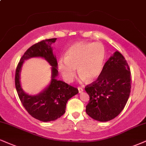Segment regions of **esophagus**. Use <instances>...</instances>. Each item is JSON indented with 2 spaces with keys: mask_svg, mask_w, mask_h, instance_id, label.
Masks as SVG:
<instances>
[{
  "mask_svg": "<svg viewBox=\"0 0 146 146\" xmlns=\"http://www.w3.org/2000/svg\"><path fill=\"white\" fill-rule=\"evenodd\" d=\"M78 90H79V92H82V91H83L84 90H83V88H82V87H78Z\"/></svg>",
  "mask_w": 146,
  "mask_h": 146,
  "instance_id": "34e87169",
  "label": "esophagus"
}]
</instances>
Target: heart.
Masks as SVG:
<instances>
[{
    "label": "heart",
    "instance_id": "b5f03b06",
    "mask_svg": "<svg viewBox=\"0 0 146 146\" xmlns=\"http://www.w3.org/2000/svg\"><path fill=\"white\" fill-rule=\"evenodd\" d=\"M105 55V49L101 43L78 42L68 49L64 58L59 60L58 67L66 82L73 81L76 75L77 66L82 82L87 79L92 82L103 71Z\"/></svg>",
    "mask_w": 146,
    "mask_h": 146
}]
</instances>
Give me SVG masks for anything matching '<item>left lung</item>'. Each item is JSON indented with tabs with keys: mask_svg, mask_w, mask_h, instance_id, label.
<instances>
[{
	"mask_svg": "<svg viewBox=\"0 0 146 146\" xmlns=\"http://www.w3.org/2000/svg\"><path fill=\"white\" fill-rule=\"evenodd\" d=\"M131 80L129 64L120 52H115L105 62L97 80L85 87L90 96L86 113L100 122L117 116L129 98Z\"/></svg>",
	"mask_w": 146,
	"mask_h": 146,
	"instance_id": "obj_1",
	"label": "left lung"
}]
</instances>
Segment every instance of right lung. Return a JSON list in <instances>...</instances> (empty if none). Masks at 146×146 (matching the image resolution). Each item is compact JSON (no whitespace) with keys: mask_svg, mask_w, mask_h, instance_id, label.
Here are the masks:
<instances>
[{"mask_svg":"<svg viewBox=\"0 0 146 146\" xmlns=\"http://www.w3.org/2000/svg\"><path fill=\"white\" fill-rule=\"evenodd\" d=\"M56 40V38L45 39L30 47L21 58L15 71V88L21 103L31 116L42 122L56 120L62 116L65 113L68 100L79 92L77 88L56 78L58 76V63L51 47ZM33 57H44L52 66L50 84L36 96L26 94L21 89L19 82L23 62L25 59Z\"/></svg>","mask_w":146,"mask_h":146,"instance_id":"1","label":"right lung"}]
</instances>
